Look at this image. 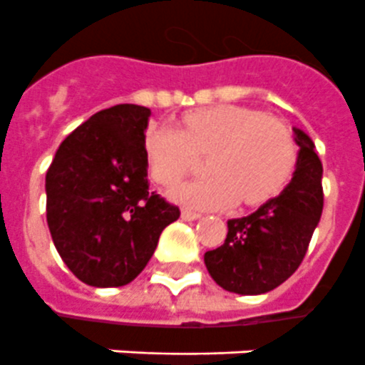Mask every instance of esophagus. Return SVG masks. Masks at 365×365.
I'll list each match as a JSON object with an SVG mask.
<instances>
[{
	"mask_svg": "<svg viewBox=\"0 0 365 365\" xmlns=\"http://www.w3.org/2000/svg\"><path fill=\"white\" fill-rule=\"evenodd\" d=\"M200 217H201L200 212L188 211V209H185V211L180 212V218H182V220H186V222H192V220H197V218H200Z\"/></svg>",
	"mask_w": 365,
	"mask_h": 365,
	"instance_id": "obj_1",
	"label": "esophagus"
}]
</instances>
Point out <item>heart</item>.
Masks as SVG:
<instances>
[{"instance_id": "heart-1", "label": "heart", "mask_w": 365, "mask_h": 365, "mask_svg": "<svg viewBox=\"0 0 365 365\" xmlns=\"http://www.w3.org/2000/svg\"><path fill=\"white\" fill-rule=\"evenodd\" d=\"M150 179L177 185L196 154L207 156L211 177L177 186L171 200L200 211H220L239 200L256 205L287 185L296 164V141L287 122L237 105H215L186 113L182 130L153 126L143 141Z\"/></svg>"}]
</instances>
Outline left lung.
<instances>
[{"instance_id": "8db88e82", "label": "left lung", "mask_w": 365, "mask_h": 365, "mask_svg": "<svg viewBox=\"0 0 365 365\" xmlns=\"http://www.w3.org/2000/svg\"><path fill=\"white\" fill-rule=\"evenodd\" d=\"M294 141L299 150L292 180L255 212L228 220L224 243L203 256L209 275L228 292H269L298 269L307 252L324 205L322 164L313 139L299 128H294Z\"/></svg>"}]
</instances>
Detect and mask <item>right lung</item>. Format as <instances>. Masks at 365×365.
I'll use <instances>...</instances> for the list:
<instances>
[{"instance_id": "right-lung-1", "label": "right lung", "mask_w": 365, "mask_h": 365, "mask_svg": "<svg viewBox=\"0 0 365 365\" xmlns=\"http://www.w3.org/2000/svg\"><path fill=\"white\" fill-rule=\"evenodd\" d=\"M150 109L122 103L96 113L58 147L46 171V222L63 264L84 284L124 287L180 217L148 190L143 141Z\"/></svg>"}]
</instances>
